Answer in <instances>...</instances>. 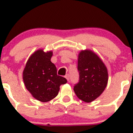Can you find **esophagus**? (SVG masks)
Listing matches in <instances>:
<instances>
[{
    "instance_id": "1",
    "label": "esophagus",
    "mask_w": 133,
    "mask_h": 133,
    "mask_svg": "<svg viewBox=\"0 0 133 133\" xmlns=\"http://www.w3.org/2000/svg\"><path fill=\"white\" fill-rule=\"evenodd\" d=\"M65 78L66 79H67V81H69V79H70V76H69V74H66L65 75Z\"/></svg>"
}]
</instances>
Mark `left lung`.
<instances>
[{"label":"left lung","instance_id":"left-lung-1","mask_svg":"<svg viewBox=\"0 0 133 133\" xmlns=\"http://www.w3.org/2000/svg\"><path fill=\"white\" fill-rule=\"evenodd\" d=\"M78 70L79 80L74 85V92L82 101L92 102L107 87L108 80L107 66L95 53L85 50L78 54Z\"/></svg>","mask_w":133,"mask_h":133}]
</instances>
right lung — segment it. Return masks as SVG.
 I'll list each match as a JSON object with an SVG mask.
<instances>
[{
    "label": "right lung",
    "instance_id": "obj_1",
    "mask_svg": "<svg viewBox=\"0 0 133 133\" xmlns=\"http://www.w3.org/2000/svg\"><path fill=\"white\" fill-rule=\"evenodd\" d=\"M51 51L36 50L30 56L23 72L25 88L32 97L42 102H48L58 95L60 85L66 79L57 74L55 64L51 61Z\"/></svg>",
    "mask_w": 133,
    "mask_h": 133
}]
</instances>
